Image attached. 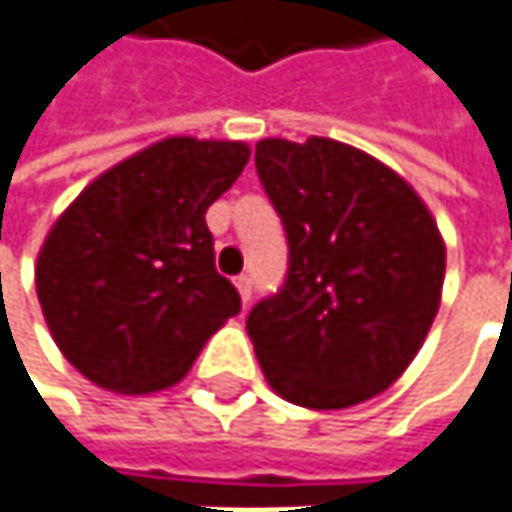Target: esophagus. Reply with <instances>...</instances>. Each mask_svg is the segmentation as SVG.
I'll use <instances>...</instances> for the list:
<instances>
[{
    "label": "esophagus",
    "mask_w": 512,
    "mask_h": 512,
    "mask_svg": "<svg viewBox=\"0 0 512 512\" xmlns=\"http://www.w3.org/2000/svg\"><path fill=\"white\" fill-rule=\"evenodd\" d=\"M235 289H238L241 301L247 304L250 295H253V280H250V274H238V277H235Z\"/></svg>",
    "instance_id": "esophagus-1"
}]
</instances>
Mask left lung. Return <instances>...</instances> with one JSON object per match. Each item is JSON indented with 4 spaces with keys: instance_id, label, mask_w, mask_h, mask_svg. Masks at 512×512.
<instances>
[{
    "instance_id": "obj_1",
    "label": "left lung",
    "mask_w": 512,
    "mask_h": 512,
    "mask_svg": "<svg viewBox=\"0 0 512 512\" xmlns=\"http://www.w3.org/2000/svg\"><path fill=\"white\" fill-rule=\"evenodd\" d=\"M256 172L289 238L283 289L247 316L265 379L316 411L379 396L441 304L447 250L435 217L399 172L328 136L259 139Z\"/></svg>"
}]
</instances>
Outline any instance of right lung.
Masks as SVG:
<instances>
[{
    "mask_svg": "<svg viewBox=\"0 0 512 512\" xmlns=\"http://www.w3.org/2000/svg\"><path fill=\"white\" fill-rule=\"evenodd\" d=\"M247 160V142L166 136L59 214L35 289L59 352L89 382L130 396L172 387L241 310L214 268L205 211Z\"/></svg>",
    "mask_w": 512,
    "mask_h": 512,
    "instance_id": "right-lung-1",
    "label": "right lung"
}]
</instances>
